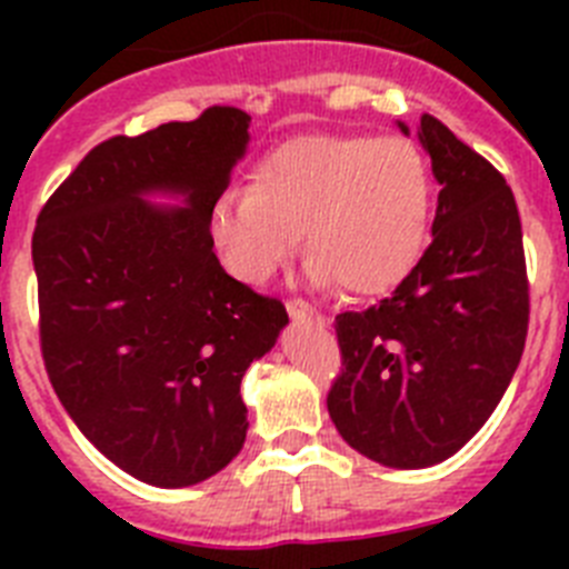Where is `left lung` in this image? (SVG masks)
<instances>
[{"mask_svg": "<svg viewBox=\"0 0 569 569\" xmlns=\"http://www.w3.org/2000/svg\"><path fill=\"white\" fill-rule=\"evenodd\" d=\"M244 144L248 122L208 116L116 136L59 184L33 230L50 385L84 439L144 485H199L239 456L241 376L288 321L213 253L210 219Z\"/></svg>", "mask_w": 569, "mask_h": 569, "instance_id": "8db88e82", "label": "left lung"}]
</instances>
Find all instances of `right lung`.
I'll return each mask as SVG.
<instances>
[{"mask_svg":"<svg viewBox=\"0 0 569 569\" xmlns=\"http://www.w3.org/2000/svg\"><path fill=\"white\" fill-rule=\"evenodd\" d=\"M419 139L441 184L433 241L390 299L336 316L341 373L328 393L341 439L396 470L441 465L479 433L519 367L530 316L505 179L456 136L421 128Z\"/></svg>","mask_w":569,"mask_h":569,"instance_id":"obj_1","label":"right lung"}]
</instances>
